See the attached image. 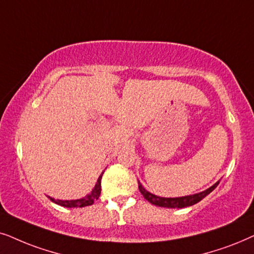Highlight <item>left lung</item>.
Segmentation results:
<instances>
[{"mask_svg": "<svg viewBox=\"0 0 254 254\" xmlns=\"http://www.w3.org/2000/svg\"><path fill=\"white\" fill-rule=\"evenodd\" d=\"M219 182H216L214 186H211L210 188H208L207 190L198 192V194L195 195H189V196H184V197H175V198H168V197H159V196H155L147 190H145L143 186L138 184V188H139V191L141 195L144 196L145 200H147L150 203L158 205V207H165V208H185V207H190V205H194L197 202H200L202 198H204L205 196L214 190V189L217 187Z\"/></svg>", "mask_w": 254, "mask_h": 254, "instance_id": "left-lung-1", "label": "left lung"}]
</instances>
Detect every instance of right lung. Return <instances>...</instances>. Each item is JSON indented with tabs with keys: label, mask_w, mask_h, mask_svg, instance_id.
<instances>
[{
	"label": "right lung",
	"mask_w": 254,
	"mask_h": 254,
	"mask_svg": "<svg viewBox=\"0 0 254 254\" xmlns=\"http://www.w3.org/2000/svg\"><path fill=\"white\" fill-rule=\"evenodd\" d=\"M101 179H102V175H100L99 180H97L95 187H94L93 191L90 192L89 195H87L86 197L80 198V200H72V201H63V200H54V198L50 197V200L54 202V203L63 205V207L66 208H82L87 207V205H92L94 202H95L97 198L100 197L101 194Z\"/></svg>",
	"instance_id": "1"
}]
</instances>
